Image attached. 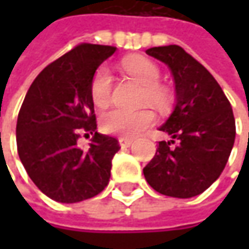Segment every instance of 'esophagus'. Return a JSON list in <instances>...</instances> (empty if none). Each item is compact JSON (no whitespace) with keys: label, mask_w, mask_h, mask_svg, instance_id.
Masks as SVG:
<instances>
[{"label":"esophagus","mask_w":249,"mask_h":249,"mask_svg":"<svg viewBox=\"0 0 249 249\" xmlns=\"http://www.w3.org/2000/svg\"><path fill=\"white\" fill-rule=\"evenodd\" d=\"M133 144V140L131 139H119V145L122 148H129L130 145Z\"/></svg>","instance_id":"esophagus-1"}]
</instances>
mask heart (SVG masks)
Returning a JSON list of instances; mask_svg holds the SVG:
<instances>
[{
  "label": "heart",
  "mask_w": 249,
  "mask_h": 249,
  "mask_svg": "<svg viewBox=\"0 0 249 249\" xmlns=\"http://www.w3.org/2000/svg\"><path fill=\"white\" fill-rule=\"evenodd\" d=\"M122 66L130 76L144 86L142 101L148 102L154 108L165 110L172 102L170 91L166 87L159 84L160 71L159 68L147 58L133 56L122 62ZM90 92L92 102L104 108L109 104L112 97V74L107 66H101L94 73L91 80ZM155 122V116L149 109L126 110L109 109L102 113L100 119V126L102 131L120 136V137H134L144 130L151 127Z\"/></svg>",
  "instance_id": "obj_1"
}]
</instances>
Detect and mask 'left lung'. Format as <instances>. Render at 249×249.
<instances>
[{"instance_id": "left-lung-1", "label": "left lung", "mask_w": 249, "mask_h": 249, "mask_svg": "<svg viewBox=\"0 0 249 249\" xmlns=\"http://www.w3.org/2000/svg\"><path fill=\"white\" fill-rule=\"evenodd\" d=\"M145 53L170 69L176 105L159 127L172 140L159 142L142 172L160 194L191 198L211 187L225 169L235 139L233 109L215 77L181 47H154ZM175 139L177 147H172Z\"/></svg>"}]
</instances>
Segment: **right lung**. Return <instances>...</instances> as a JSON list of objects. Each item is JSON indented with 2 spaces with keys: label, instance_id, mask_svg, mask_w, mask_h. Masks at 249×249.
I'll list each match as a JSON object with an SVG mask.
<instances>
[{
  "label": "right lung",
  "instance_id": "right-lung-1",
  "mask_svg": "<svg viewBox=\"0 0 249 249\" xmlns=\"http://www.w3.org/2000/svg\"><path fill=\"white\" fill-rule=\"evenodd\" d=\"M116 47L80 44L40 73L24 97L16 123L18 154L33 183L56 202L74 204L108 186L119 141L97 133L90 86ZM80 131L94 134L77 147Z\"/></svg>",
  "mask_w": 249,
  "mask_h": 249
}]
</instances>
